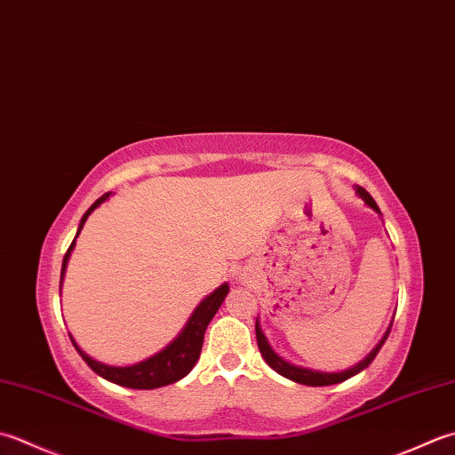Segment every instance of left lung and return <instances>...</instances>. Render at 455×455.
I'll return each mask as SVG.
<instances>
[{
    "label": "left lung",
    "instance_id": "obj_1",
    "mask_svg": "<svg viewBox=\"0 0 455 455\" xmlns=\"http://www.w3.org/2000/svg\"><path fill=\"white\" fill-rule=\"evenodd\" d=\"M357 193H359V197H361L364 203H367L372 211H377L379 215H380V209L377 207L375 199H372L371 195L363 189V187H357ZM388 333H390V327L387 329V333L382 335V339L377 343L375 349H372L361 363L355 364V367L347 369V371H341V372H322V371L298 367V364H293V363H288L286 359H282L280 355L275 353V351L272 349V347H270V343H268V339H266V335H264L262 327H260V322H258V319H256V341H258V349H260L264 361L268 363L275 372H280L282 377H286V379H290V380H293V382H299V385H307V387H329V385H337V382H343V380H347V379H351V377L357 375V372H361L363 369H367L369 364L372 363V359L377 357V353L380 351L382 343L387 341Z\"/></svg>",
    "mask_w": 455,
    "mask_h": 455
}]
</instances>
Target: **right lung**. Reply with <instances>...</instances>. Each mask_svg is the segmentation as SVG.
I'll return each instance as SVG.
<instances>
[{
    "mask_svg": "<svg viewBox=\"0 0 455 455\" xmlns=\"http://www.w3.org/2000/svg\"><path fill=\"white\" fill-rule=\"evenodd\" d=\"M108 197H110V193H106L100 199H96L92 203V207L84 212L83 219H80L78 233L83 230L88 215H91L98 204H102ZM78 233H76V236H78ZM75 243H76V238L70 243L65 258H62L60 286H62V278H65V270H67L70 252H73V248H75ZM227 293H228V283H222V286H219L215 291L211 293V296L204 298L201 304L195 307V311L189 317V322H187L185 327L181 329V333L177 335L175 339L165 347V349L156 353L154 357L132 364V367H112V364H104L100 361L88 357V355L75 343L73 335H70V341H73L75 349L78 351L80 357L84 359L88 367H91L96 375H100L102 379L114 382V385H120L126 388H140V390H151V388L172 385V382H177V380H181L185 375H189L191 369L195 367V363L199 361L204 329H207V325L211 323V319L215 317L220 304L227 298Z\"/></svg>",
    "mask_w": 455,
    "mask_h": 455,
    "instance_id": "add662e5",
    "label": "right lung"
}]
</instances>
